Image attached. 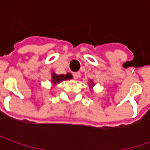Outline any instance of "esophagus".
Returning a JSON list of instances; mask_svg holds the SVG:
<instances>
[{"instance_id": "esophagus-1", "label": "esophagus", "mask_w": 150, "mask_h": 150, "mask_svg": "<svg viewBox=\"0 0 150 150\" xmlns=\"http://www.w3.org/2000/svg\"><path fill=\"white\" fill-rule=\"evenodd\" d=\"M73 76H74V78L76 80V79H78L79 77H81V73H80V72H75V73L73 74Z\"/></svg>"}]
</instances>
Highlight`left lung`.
Masks as SVG:
<instances>
[{"mask_svg": "<svg viewBox=\"0 0 150 150\" xmlns=\"http://www.w3.org/2000/svg\"><path fill=\"white\" fill-rule=\"evenodd\" d=\"M88 86H89V87H90V89H93V86H95V84L93 83V80H89V82H88Z\"/></svg>", "mask_w": 150, "mask_h": 150, "instance_id": "8db88e82", "label": "left lung"}]
</instances>
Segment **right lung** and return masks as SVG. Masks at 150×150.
<instances>
[{"mask_svg": "<svg viewBox=\"0 0 150 150\" xmlns=\"http://www.w3.org/2000/svg\"><path fill=\"white\" fill-rule=\"evenodd\" d=\"M73 78V75H71L70 73H67L66 75H57L54 71H52V79H51V82L53 86H56V85L66 80H70Z\"/></svg>", "mask_w": 150, "mask_h": 150, "instance_id": "right-lung-1", "label": "right lung"}]
</instances>
